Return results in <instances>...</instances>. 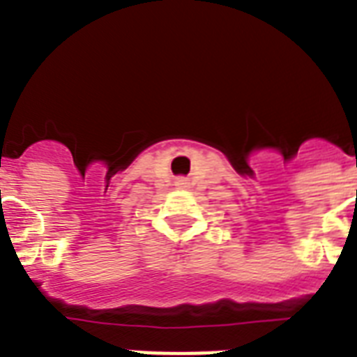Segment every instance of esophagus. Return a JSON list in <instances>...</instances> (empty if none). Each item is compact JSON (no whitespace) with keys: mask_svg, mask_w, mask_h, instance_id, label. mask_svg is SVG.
Returning <instances> with one entry per match:
<instances>
[{"mask_svg":"<svg viewBox=\"0 0 357 357\" xmlns=\"http://www.w3.org/2000/svg\"><path fill=\"white\" fill-rule=\"evenodd\" d=\"M176 186H178V188H186L188 186L186 178H176Z\"/></svg>","mask_w":357,"mask_h":357,"instance_id":"34e87169","label":"esophagus"}]
</instances>
